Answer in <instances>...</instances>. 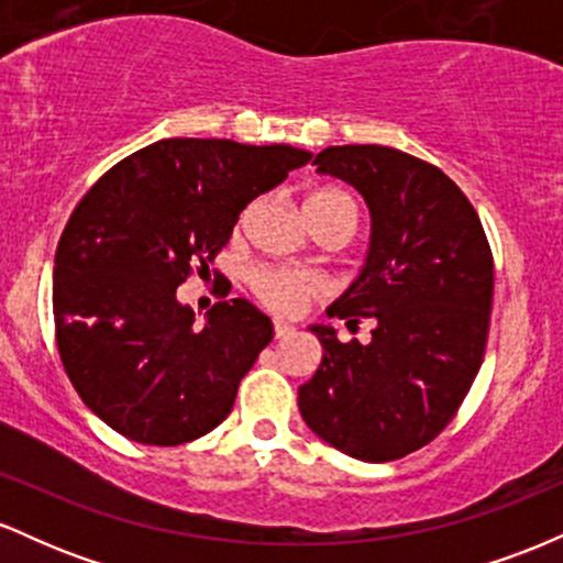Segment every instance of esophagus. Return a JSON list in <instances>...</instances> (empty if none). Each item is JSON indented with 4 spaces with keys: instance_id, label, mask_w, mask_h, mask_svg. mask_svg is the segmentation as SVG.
Returning a JSON list of instances; mask_svg holds the SVG:
<instances>
[{
    "instance_id": "1",
    "label": "esophagus",
    "mask_w": 563,
    "mask_h": 563,
    "mask_svg": "<svg viewBox=\"0 0 563 563\" xmlns=\"http://www.w3.org/2000/svg\"><path fill=\"white\" fill-rule=\"evenodd\" d=\"M296 328L288 325V322L283 320H275V339H288V335H294Z\"/></svg>"
}]
</instances>
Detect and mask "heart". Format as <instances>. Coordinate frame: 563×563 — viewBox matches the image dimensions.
I'll return each mask as SVG.
<instances>
[{
	"label": "heart",
	"instance_id": "b5f03b06",
	"mask_svg": "<svg viewBox=\"0 0 563 563\" xmlns=\"http://www.w3.org/2000/svg\"><path fill=\"white\" fill-rule=\"evenodd\" d=\"M307 209L309 222H320V219L335 217V214H352L354 222H357V206H354V198L344 190H335V187H325V190L312 192L303 203ZM254 290L260 294L264 303H269L273 309H280V312H294L299 309L309 296L314 294L318 283H314L312 275L301 273V269H283V267H269L260 269L254 277Z\"/></svg>",
	"mask_w": 563,
	"mask_h": 563
}]
</instances>
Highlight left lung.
<instances>
[{
  "instance_id": "left-lung-1",
  "label": "left lung",
  "mask_w": 563,
  "mask_h": 563,
  "mask_svg": "<svg viewBox=\"0 0 563 563\" xmlns=\"http://www.w3.org/2000/svg\"><path fill=\"white\" fill-rule=\"evenodd\" d=\"M312 164L371 211L363 269L325 312L349 328L371 318L373 331L371 344H341L331 325H309L322 360L299 410L344 455L397 461L452 421L479 373L493 254L474 206L437 166L384 145H331Z\"/></svg>"
}]
</instances>
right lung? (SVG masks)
Segmentation results:
<instances>
[{
    "label": "right lung",
    "instance_id": "right-lung-1",
    "mask_svg": "<svg viewBox=\"0 0 563 563\" xmlns=\"http://www.w3.org/2000/svg\"><path fill=\"white\" fill-rule=\"evenodd\" d=\"M309 158L294 145L158 140L81 198L55 251L53 312L63 367L102 423L172 448L230 416L273 320L228 299L196 325L177 288L209 269L251 200Z\"/></svg>",
    "mask_w": 563,
    "mask_h": 563
}]
</instances>
